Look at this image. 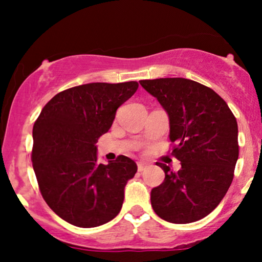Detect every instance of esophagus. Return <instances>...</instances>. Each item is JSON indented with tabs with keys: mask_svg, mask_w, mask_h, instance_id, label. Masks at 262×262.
Returning a JSON list of instances; mask_svg holds the SVG:
<instances>
[{
	"mask_svg": "<svg viewBox=\"0 0 262 262\" xmlns=\"http://www.w3.org/2000/svg\"><path fill=\"white\" fill-rule=\"evenodd\" d=\"M148 167V164H145V162H138V171H144Z\"/></svg>",
	"mask_w": 262,
	"mask_h": 262,
	"instance_id": "34e87169",
	"label": "esophagus"
}]
</instances>
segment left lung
Listing matches in <instances>:
<instances>
[{"mask_svg":"<svg viewBox=\"0 0 262 262\" xmlns=\"http://www.w3.org/2000/svg\"><path fill=\"white\" fill-rule=\"evenodd\" d=\"M170 121L177 172L158 162L165 172L151 189L152 209L164 221L186 224L208 215L231 185L239 156L237 123L230 108L212 89L188 79L141 80Z\"/></svg>","mask_w":262,"mask_h":262,"instance_id":"1","label":"left lung"}]
</instances>
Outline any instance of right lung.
Returning <instances> with one entry per match:
<instances>
[{
  "instance_id": "obj_1",
  "label": "right lung",
  "mask_w": 262,
  "mask_h": 262,
  "mask_svg": "<svg viewBox=\"0 0 262 262\" xmlns=\"http://www.w3.org/2000/svg\"><path fill=\"white\" fill-rule=\"evenodd\" d=\"M138 86L129 81L71 87L54 96L35 121L32 162L39 189L68 223L98 227L121 212L124 187L138 166L124 155L98 164L96 143Z\"/></svg>"
}]
</instances>
